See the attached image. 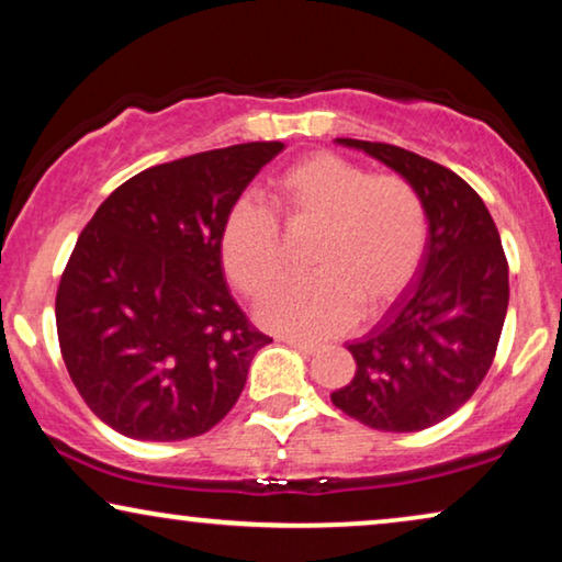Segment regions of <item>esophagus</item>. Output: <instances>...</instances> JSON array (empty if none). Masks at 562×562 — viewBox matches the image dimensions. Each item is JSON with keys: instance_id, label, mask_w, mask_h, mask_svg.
Instances as JSON below:
<instances>
[{"instance_id": "esophagus-1", "label": "esophagus", "mask_w": 562, "mask_h": 562, "mask_svg": "<svg viewBox=\"0 0 562 562\" xmlns=\"http://www.w3.org/2000/svg\"><path fill=\"white\" fill-rule=\"evenodd\" d=\"M283 342L291 345V348H296V350L306 352V356H314V352L319 350V345H314V342H306V340H299V337H283Z\"/></svg>"}]
</instances>
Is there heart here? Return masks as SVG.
<instances>
[{"instance_id":"1","label":"heart","mask_w":562,"mask_h":562,"mask_svg":"<svg viewBox=\"0 0 562 562\" xmlns=\"http://www.w3.org/2000/svg\"><path fill=\"white\" fill-rule=\"evenodd\" d=\"M271 204L237 202L222 225V263L245 296L260 299L283 273V235L314 227L306 263L260 306L276 333L319 340L394 302L417 276L429 240L419 189L398 173H371L337 153H310L271 179Z\"/></svg>"}]
</instances>
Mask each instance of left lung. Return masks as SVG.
<instances>
[{"label": "left lung", "mask_w": 562, "mask_h": 562, "mask_svg": "<svg viewBox=\"0 0 562 562\" xmlns=\"http://www.w3.org/2000/svg\"><path fill=\"white\" fill-rule=\"evenodd\" d=\"M419 189L429 240L419 279L363 340L358 371L329 394L337 409L381 432H419L475 394L494 363L509 306V263L483 199L435 160L389 143L337 137Z\"/></svg>", "instance_id": "obj_1"}]
</instances>
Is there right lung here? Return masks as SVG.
I'll return each instance as SVG.
<instances>
[{
    "instance_id": "right-lung-1",
    "label": "right lung",
    "mask_w": 562,
    "mask_h": 562,
    "mask_svg": "<svg viewBox=\"0 0 562 562\" xmlns=\"http://www.w3.org/2000/svg\"><path fill=\"white\" fill-rule=\"evenodd\" d=\"M283 150L240 143L145 168L104 199L60 276L56 327L76 391L145 442L210 432L240 398L252 327L222 273V225Z\"/></svg>"
}]
</instances>
